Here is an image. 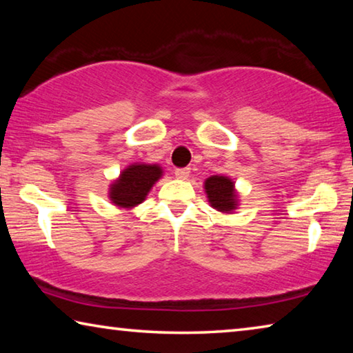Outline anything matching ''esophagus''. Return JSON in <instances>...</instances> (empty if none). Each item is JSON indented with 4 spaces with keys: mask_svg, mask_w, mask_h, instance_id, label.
<instances>
[{
    "mask_svg": "<svg viewBox=\"0 0 353 353\" xmlns=\"http://www.w3.org/2000/svg\"><path fill=\"white\" fill-rule=\"evenodd\" d=\"M176 177L181 179V181H187L190 177V168H179L176 170Z\"/></svg>",
    "mask_w": 353,
    "mask_h": 353,
    "instance_id": "esophagus-1",
    "label": "esophagus"
}]
</instances>
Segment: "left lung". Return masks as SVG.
Segmentation results:
<instances>
[{
    "label": "left lung",
    "instance_id": "obj_1",
    "mask_svg": "<svg viewBox=\"0 0 353 353\" xmlns=\"http://www.w3.org/2000/svg\"><path fill=\"white\" fill-rule=\"evenodd\" d=\"M204 190L208 204L219 213L232 214L240 205V194L235 188V182L229 176H210L205 179Z\"/></svg>",
    "mask_w": 353,
    "mask_h": 353
}]
</instances>
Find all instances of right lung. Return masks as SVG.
Here are the masks:
<instances>
[{
	"instance_id": "right-lung-1",
	"label": "right lung",
	"mask_w": 353,
	"mask_h": 353,
	"mask_svg": "<svg viewBox=\"0 0 353 353\" xmlns=\"http://www.w3.org/2000/svg\"><path fill=\"white\" fill-rule=\"evenodd\" d=\"M162 176L163 170L157 163L128 165L109 185V199L118 208L132 210L146 199L149 191Z\"/></svg>"
}]
</instances>
